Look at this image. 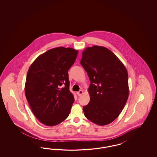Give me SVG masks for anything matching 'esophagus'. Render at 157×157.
<instances>
[{
	"label": "esophagus",
	"instance_id": "34e87169",
	"mask_svg": "<svg viewBox=\"0 0 157 157\" xmlns=\"http://www.w3.org/2000/svg\"><path fill=\"white\" fill-rule=\"evenodd\" d=\"M76 94H77V95L79 97V96H81V95H82V94H83V90H80L79 91L77 92H76Z\"/></svg>",
	"mask_w": 157,
	"mask_h": 157
}]
</instances>
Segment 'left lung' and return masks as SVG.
<instances>
[{
    "label": "left lung",
    "instance_id": "8db88e82",
    "mask_svg": "<svg viewBox=\"0 0 157 157\" xmlns=\"http://www.w3.org/2000/svg\"><path fill=\"white\" fill-rule=\"evenodd\" d=\"M81 64L90 78L89 104L85 116L103 126L111 123L124 109L129 95L127 69L108 48L93 46L82 52Z\"/></svg>",
    "mask_w": 157,
    "mask_h": 157
}]
</instances>
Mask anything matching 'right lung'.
Segmentation results:
<instances>
[{
    "instance_id": "right-lung-1",
    "label": "right lung",
    "mask_w": 157,
    "mask_h": 157,
    "mask_svg": "<svg viewBox=\"0 0 157 157\" xmlns=\"http://www.w3.org/2000/svg\"><path fill=\"white\" fill-rule=\"evenodd\" d=\"M78 51L58 47L39 56L28 71L25 92L35 116L47 126H55L71 112L74 98L69 90L68 70Z\"/></svg>"
}]
</instances>
